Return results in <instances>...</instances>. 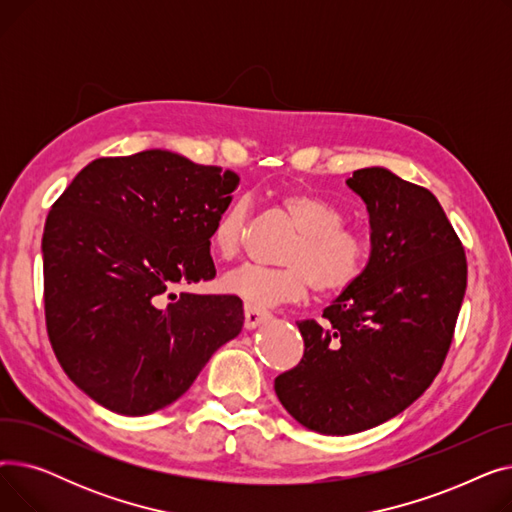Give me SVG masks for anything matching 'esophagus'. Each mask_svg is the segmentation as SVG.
Here are the masks:
<instances>
[{
  "label": "esophagus",
  "instance_id": "1",
  "mask_svg": "<svg viewBox=\"0 0 512 512\" xmlns=\"http://www.w3.org/2000/svg\"><path fill=\"white\" fill-rule=\"evenodd\" d=\"M267 319H272V315L267 313V311H261V309H255V307H247L245 305V328L247 330H255V328H259L263 321H267Z\"/></svg>",
  "mask_w": 512,
  "mask_h": 512
}]
</instances>
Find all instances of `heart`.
Returning <instances> with one entry per match:
<instances>
[{
	"mask_svg": "<svg viewBox=\"0 0 512 512\" xmlns=\"http://www.w3.org/2000/svg\"><path fill=\"white\" fill-rule=\"evenodd\" d=\"M278 205L299 230L284 255L286 267H261L245 263L222 278L224 292L245 301L247 307L265 309L278 303L299 301L313 288L319 297H338L365 276L371 259L369 238L344 224L338 205L309 191H286ZM251 205L232 201L211 228V251L232 259L247 234Z\"/></svg>",
	"mask_w": 512,
	"mask_h": 512,
	"instance_id": "heart-1",
	"label": "heart"
}]
</instances>
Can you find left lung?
I'll list each match as a JSON object with an SVG mask.
<instances>
[{"label":"left lung","mask_w":512,"mask_h":512,"mask_svg":"<svg viewBox=\"0 0 512 512\" xmlns=\"http://www.w3.org/2000/svg\"><path fill=\"white\" fill-rule=\"evenodd\" d=\"M367 205L371 259L357 286L299 321L305 353L274 388L301 425L348 436L411 407L440 373L467 288L465 249L438 199L386 168L346 180Z\"/></svg>","instance_id":"1"}]
</instances>
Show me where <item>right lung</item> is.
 Segmentation results:
<instances>
[{
    "label": "right lung",
    "instance_id": "obj_1",
    "mask_svg": "<svg viewBox=\"0 0 512 512\" xmlns=\"http://www.w3.org/2000/svg\"><path fill=\"white\" fill-rule=\"evenodd\" d=\"M240 178L172 151L99 157L43 230L47 334L68 378L101 407L141 417L178 400L242 330L232 294H174L215 278L213 222Z\"/></svg>",
    "mask_w": 512,
    "mask_h": 512
}]
</instances>
